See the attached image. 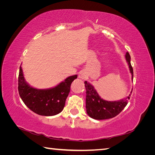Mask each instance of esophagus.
Returning a JSON list of instances; mask_svg holds the SVG:
<instances>
[{"instance_id":"1","label":"esophagus","mask_w":155,"mask_h":155,"mask_svg":"<svg viewBox=\"0 0 155 155\" xmlns=\"http://www.w3.org/2000/svg\"><path fill=\"white\" fill-rule=\"evenodd\" d=\"M79 78H80L81 79H85L87 77V74L85 71H84V70H83V71L80 72L79 74Z\"/></svg>"}]
</instances>
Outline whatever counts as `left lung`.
I'll list each match as a JSON object with an SVG mask.
<instances>
[{"mask_svg": "<svg viewBox=\"0 0 155 155\" xmlns=\"http://www.w3.org/2000/svg\"><path fill=\"white\" fill-rule=\"evenodd\" d=\"M126 61L129 64L130 72L133 79V69L130 64V56L129 52L125 54ZM86 88V109L88 115L95 120H106L114 118L122 111L127 105L128 100L132 91L129 96L125 99L115 101H109L103 100L98 94L91 83L85 81Z\"/></svg>", "mask_w": 155, "mask_h": 155, "instance_id": "8db88e82", "label": "left lung"}]
</instances>
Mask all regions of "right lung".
Returning <instances> with one entry per match:
<instances>
[{"instance_id":"1","label":"right lung","mask_w":155,"mask_h":155,"mask_svg":"<svg viewBox=\"0 0 155 155\" xmlns=\"http://www.w3.org/2000/svg\"><path fill=\"white\" fill-rule=\"evenodd\" d=\"M78 75L69 76L55 87L37 89L28 84L21 66L18 79V91L25 104L35 113L46 116H54L61 112L70 91V85Z\"/></svg>"}]
</instances>
